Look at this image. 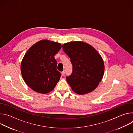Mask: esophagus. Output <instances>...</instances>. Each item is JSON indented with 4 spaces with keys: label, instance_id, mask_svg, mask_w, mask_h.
<instances>
[{
    "label": "esophagus",
    "instance_id": "1",
    "mask_svg": "<svg viewBox=\"0 0 133 133\" xmlns=\"http://www.w3.org/2000/svg\"><path fill=\"white\" fill-rule=\"evenodd\" d=\"M61 74H62V75L63 76H64L65 75V71H63L61 72Z\"/></svg>",
    "mask_w": 133,
    "mask_h": 133
}]
</instances>
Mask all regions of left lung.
Returning a JSON list of instances; mask_svg holds the SVG:
<instances>
[{"label": "left lung", "instance_id": "obj_1", "mask_svg": "<svg viewBox=\"0 0 133 133\" xmlns=\"http://www.w3.org/2000/svg\"><path fill=\"white\" fill-rule=\"evenodd\" d=\"M63 49L72 65L71 75L66 77L72 90L84 95L95 89L104 74V63L101 55L92 46L81 41L65 43Z\"/></svg>", "mask_w": 133, "mask_h": 133}]
</instances>
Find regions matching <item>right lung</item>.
<instances>
[{"label":"right lung","instance_id":"right-lung-1","mask_svg":"<svg viewBox=\"0 0 133 133\" xmlns=\"http://www.w3.org/2000/svg\"><path fill=\"white\" fill-rule=\"evenodd\" d=\"M62 48L60 43L42 40L33 45L21 63L22 77L33 90L46 94L52 90L60 79L54 56Z\"/></svg>","mask_w":133,"mask_h":133}]
</instances>
